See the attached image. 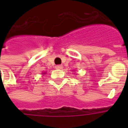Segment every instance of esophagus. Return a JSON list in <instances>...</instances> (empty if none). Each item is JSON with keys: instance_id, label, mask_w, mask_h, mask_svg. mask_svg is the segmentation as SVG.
Returning a JSON list of instances; mask_svg holds the SVG:
<instances>
[{"instance_id": "esophagus-1", "label": "esophagus", "mask_w": 128, "mask_h": 128, "mask_svg": "<svg viewBox=\"0 0 128 128\" xmlns=\"http://www.w3.org/2000/svg\"><path fill=\"white\" fill-rule=\"evenodd\" d=\"M56 68H57V69H62L63 66L62 65H57L56 66Z\"/></svg>"}]
</instances>
